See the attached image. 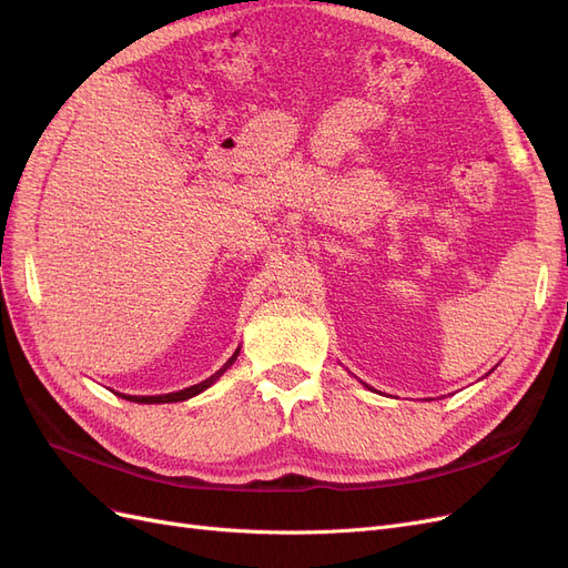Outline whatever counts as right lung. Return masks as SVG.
<instances>
[{"label": "right lung", "instance_id": "right-lung-1", "mask_svg": "<svg viewBox=\"0 0 568 568\" xmlns=\"http://www.w3.org/2000/svg\"><path fill=\"white\" fill-rule=\"evenodd\" d=\"M239 351L241 348H236V353L225 362V366L220 368V372H215L211 378H206V381H202V383H196V385H192V387H185V389H181V392H171V394H158V397H128V394H120L122 399H130V402H136V404H171V402H185V399H190V397H194V394H200V392H204L206 387H211L220 376H223L227 368L234 364V359L239 357Z\"/></svg>", "mask_w": 568, "mask_h": 568}]
</instances>
